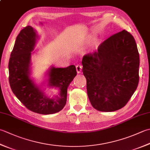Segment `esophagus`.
Segmentation results:
<instances>
[{"label": "esophagus", "instance_id": "34e87169", "mask_svg": "<svg viewBox=\"0 0 150 150\" xmlns=\"http://www.w3.org/2000/svg\"><path fill=\"white\" fill-rule=\"evenodd\" d=\"M82 68V66L80 64H78V65L76 66V69H77V73H80L81 72Z\"/></svg>", "mask_w": 150, "mask_h": 150}]
</instances>
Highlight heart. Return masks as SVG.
<instances>
[{"mask_svg": "<svg viewBox=\"0 0 150 150\" xmlns=\"http://www.w3.org/2000/svg\"><path fill=\"white\" fill-rule=\"evenodd\" d=\"M88 40H90V39H88Z\"/></svg>", "mask_w": 150, "mask_h": 150, "instance_id": "1", "label": "heart"}]
</instances>
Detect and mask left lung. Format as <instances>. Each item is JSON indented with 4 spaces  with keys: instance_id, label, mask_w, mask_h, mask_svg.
I'll return each instance as SVG.
<instances>
[{
    "instance_id": "left-lung-1",
    "label": "left lung",
    "mask_w": 150,
    "mask_h": 150,
    "mask_svg": "<svg viewBox=\"0 0 150 150\" xmlns=\"http://www.w3.org/2000/svg\"><path fill=\"white\" fill-rule=\"evenodd\" d=\"M139 54L134 38L122 30L83 57L88 96L95 109L110 112L128 103L138 86Z\"/></svg>"
}]
</instances>
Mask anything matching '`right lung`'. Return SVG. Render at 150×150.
<instances>
[{
	"mask_svg": "<svg viewBox=\"0 0 150 150\" xmlns=\"http://www.w3.org/2000/svg\"><path fill=\"white\" fill-rule=\"evenodd\" d=\"M39 39L37 31L30 26L19 33L9 60V82L13 93L28 110L42 115L53 114L66 105L67 90L77 71L74 65L64 68L51 66L46 73V81L37 85L30 75L31 55ZM45 82L48 86L59 88V95L47 97L42 87Z\"/></svg>",
	"mask_w": 150,
	"mask_h": 150,
	"instance_id": "1",
	"label": "right lung"
}]
</instances>
